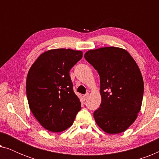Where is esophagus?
<instances>
[{
  "instance_id": "1",
  "label": "esophagus",
  "mask_w": 159,
  "mask_h": 159,
  "mask_svg": "<svg viewBox=\"0 0 159 159\" xmlns=\"http://www.w3.org/2000/svg\"><path fill=\"white\" fill-rule=\"evenodd\" d=\"M88 95H89V93H87L85 95H83V97H82V98H83V99H84V100H86L87 98H88Z\"/></svg>"
}]
</instances>
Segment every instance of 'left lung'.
Returning <instances> with one entry per match:
<instances>
[{
  "mask_svg": "<svg viewBox=\"0 0 159 159\" xmlns=\"http://www.w3.org/2000/svg\"><path fill=\"white\" fill-rule=\"evenodd\" d=\"M84 58L100 76L101 103L93 113L98 126L108 134L125 132L135 121L142 105L144 84L135 61L126 50H90Z\"/></svg>",
  "mask_w": 159,
  "mask_h": 159,
  "instance_id": "1",
  "label": "left lung"
}]
</instances>
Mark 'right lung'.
<instances>
[{
	"label": "right lung",
	"instance_id": "add662e5",
	"mask_svg": "<svg viewBox=\"0 0 159 159\" xmlns=\"http://www.w3.org/2000/svg\"><path fill=\"white\" fill-rule=\"evenodd\" d=\"M82 57L81 51L52 49L41 54L30 67L26 82L28 103L34 116L48 131H64L81 109L69 71Z\"/></svg>",
	"mask_w": 159,
	"mask_h": 159
}]
</instances>
